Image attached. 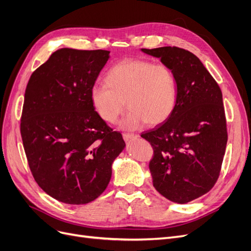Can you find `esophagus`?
Returning <instances> with one entry per match:
<instances>
[{
	"instance_id": "esophagus-1",
	"label": "esophagus",
	"mask_w": 251,
	"mask_h": 251,
	"mask_svg": "<svg viewBox=\"0 0 251 251\" xmlns=\"http://www.w3.org/2000/svg\"><path fill=\"white\" fill-rule=\"evenodd\" d=\"M137 137H138V135H135V134H129V133H124L123 134V138L126 142L130 141V140H134V138H137Z\"/></svg>"
}]
</instances>
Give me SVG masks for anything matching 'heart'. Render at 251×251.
Wrapping results in <instances>:
<instances>
[{"instance_id": "obj_1", "label": "heart", "mask_w": 251, "mask_h": 251, "mask_svg": "<svg viewBox=\"0 0 251 251\" xmlns=\"http://www.w3.org/2000/svg\"><path fill=\"white\" fill-rule=\"evenodd\" d=\"M104 81L92 87V104L107 123H115L127 104L130 108L120 123L124 130H137L147 122L161 124L177 105V79L164 64L123 60L107 71Z\"/></svg>"}]
</instances>
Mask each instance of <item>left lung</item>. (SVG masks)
<instances>
[{
    "mask_svg": "<svg viewBox=\"0 0 251 251\" xmlns=\"http://www.w3.org/2000/svg\"><path fill=\"white\" fill-rule=\"evenodd\" d=\"M141 50L169 66L178 85L172 116L142 134L154 149L149 165L153 185L169 201L187 203L218 179L227 143L222 93L192 52L176 46Z\"/></svg>",
    "mask_w": 251,
    "mask_h": 251,
    "instance_id": "8db88e82",
    "label": "left lung"
}]
</instances>
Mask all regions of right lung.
I'll list each match as a JSON object with an SVG mask.
<instances>
[{"mask_svg":"<svg viewBox=\"0 0 251 251\" xmlns=\"http://www.w3.org/2000/svg\"><path fill=\"white\" fill-rule=\"evenodd\" d=\"M109 52L58 50L26 85L21 132L27 162L42 190L65 203L96 200L126 146L97 115L90 95Z\"/></svg>","mask_w":251,"mask_h":251,"instance_id":"obj_1","label":"right lung"}]
</instances>
